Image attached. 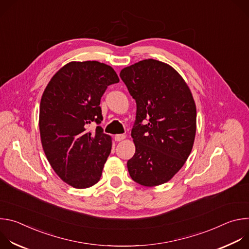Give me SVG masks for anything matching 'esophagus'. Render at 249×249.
Listing matches in <instances>:
<instances>
[{
  "mask_svg": "<svg viewBox=\"0 0 249 249\" xmlns=\"http://www.w3.org/2000/svg\"><path fill=\"white\" fill-rule=\"evenodd\" d=\"M125 138H126V136L124 134H118V135H115V137H114L116 142H120V141L124 140Z\"/></svg>",
  "mask_w": 249,
  "mask_h": 249,
  "instance_id": "34e87169",
  "label": "esophagus"
}]
</instances>
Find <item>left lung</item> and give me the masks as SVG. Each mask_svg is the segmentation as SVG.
Segmentation results:
<instances>
[{
    "instance_id": "obj_1",
    "label": "left lung",
    "mask_w": 249,
    "mask_h": 249,
    "mask_svg": "<svg viewBox=\"0 0 249 249\" xmlns=\"http://www.w3.org/2000/svg\"><path fill=\"white\" fill-rule=\"evenodd\" d=\"M120 77L137 103L129 174L143 186L163 184L180 170L193 148L196 105L191 90L176 70L154 59L122 69ZM145 119L149 122L142 124Z\"/></svg>"
}]
</instances>
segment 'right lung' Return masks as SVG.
I'll return each instance as SVG.
<instances>
[{"label": "right lung", "mask_w": 249, "mask_h": 249, "mask_svg": "<svg viewBox=\"0 0 249 249\" xmlns=\"http://www.w3.org/2000/svg\"><path fill=\"white\" fill-rule=\"evenodd\" d=\"M119 82L112 67L97 62H70L52 77L41 97L40 139L45 156L60 178L78 189L100 179L112 147L109 135L91 122L102 121L100 98Z\"/></svg>", "instance_id": "1"}]
</instances>
